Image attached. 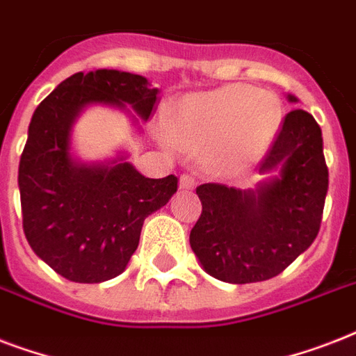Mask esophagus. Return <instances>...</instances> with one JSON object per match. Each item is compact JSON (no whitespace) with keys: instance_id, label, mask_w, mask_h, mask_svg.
Segmentation results:
<instances>
[{"instance_id":"obj_1","label":"esophagus","mask_w":356,"mask_h":356,"mask_svg":"<svg viewBox=\"0 0 356 356\" xmlns=\"http://www.w3.org/2000/svg\"><path fill=\"white\" fill-rule=\"evenodd\" d=\"M179 186L183 190H192L195 186V177L192 173H183V175L179 177Z\"/></svg>"}]
</instances>
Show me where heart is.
<instances>
[{"label":"heart","instance_id":"1","mask_svg":"<svg viewBox=\"0 0 356 356\" xmlns=\"http://www.w3.org/2000/svg\"><path fill=\"white\" fill-rule=\"evenodd\" d=\"M281 114V102L270 92L231 85L184 99L170 120V134L184 149L211 151L216 166L238 168L266 149Z\"/></svg>","mask_w":356,"mask_h":356}]
</instances>
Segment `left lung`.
I'll return each mask as SVG.
<instances>
[{"mask_svg": "<svg viewBox=\"0 0 356 356\" xmlns=\"http://www.w3.org/2000/svg\"><path fill=\"white\" fill-rule=\"evenodd\" d=\"M290 102L296 97L290 96ZM279 175L257 190L205 183L200 220L190 245L212 277L233 284L268 281L284 271L318 236L323 216L329 170L321 129L312 114L293 108L259 172Z\"/></svg>", "mask_w": 356, "mask_h": 356, "instance_id": "8db88e82", "label": "left lung"}]
</instances>
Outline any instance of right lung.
I'll return each instance as SVG.
<instances>
[{
	"mask_svg": "<svg viewBox=\"0 0 356 356\" xmlns=\"http://www.w3.org/2000/svg\"><path fill=\"white\" fill-rule=\"evenodd\" d=\"M156 92L142 75L79 72L31 118L18 168L24 233L31 249L68 281L94 284L120 275L138 248L145 218L177 192L175 175L147 179L123 159L97 166L74 162L72 125L90 103H127L147 120Z\"/></svg>",
	"mask_w": 356,
	"mask_h": 356,
	"instance_id": "obj_1",
	"label": "right lung"
}]
</instances>
